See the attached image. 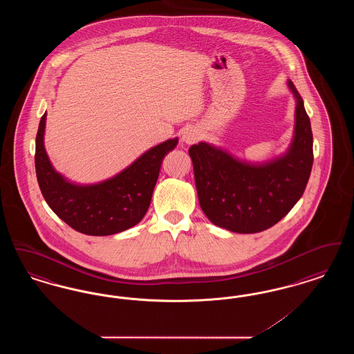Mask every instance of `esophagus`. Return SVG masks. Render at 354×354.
<instances>
[{"label": "esophagus", "instance_id": "obj_1", "mask_svg": "<svg viewBox=\"0 0 354 354\" xmlns=\"http://www.w3.org/2000/svg\"><path fill=\"white\" fill-rule=\"evenodd\" d=\"M199 138H201L199 130H196V129H187L185 133H183L182 140L185 142V145L189 146V145L196 143L199 140Z\"/></svg>", "mask_w": 354, "mask_h": 354}]
</instances>
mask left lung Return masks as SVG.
Listing matches in <instances>:
<instances>
[{
  "mask_svg": "<svg viewBox=\"0 0 354 354\" xmlns=\"http://www.w3.org/2000/svg\"><path fill=\"white\" fill-rule=\"evenodd\" d=\"M295 130L286 152L266 162H248L225 149L201 142L189 147L203 212L236 234H256L283 219L303 196L313 165V135L304 101L292 81Z\"/></svg>",
  "mask_w": 354,
  "mask_h": 354,
  "instance_id": "obj_1",
  "label": "left lung"
}]
</instances>
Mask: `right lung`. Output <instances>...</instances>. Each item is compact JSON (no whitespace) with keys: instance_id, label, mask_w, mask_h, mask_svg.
<instances>
[{"instance_id":"1","label":"right lung","mask_w":354,"mask_h":354,"mask_svg":"<svg viewBox=\"0 0 354 354\" xmlns=\"http://www.w3.org/2000/svg\"><path fill=\"white\" fill-rule=\"evenodd\" d=\"M45 127L46 113L35 138V172L45 201L59 219L75 231L91 236L119 234L143 219L163 158L176 147L178 138L153 146L106 180L81 185L53 167L44 143Z\"/></svg>"}]
</instances>
